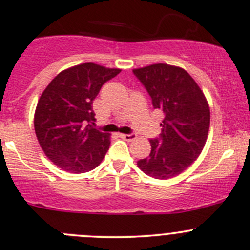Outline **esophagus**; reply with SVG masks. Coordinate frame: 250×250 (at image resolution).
I'll use <instances>...</instances> for the list:
<instances>
[{
    "mask_svg": "<svg viewBox=\"0 0 250 250\" xmlns=\"http://www.w3.org/2000/svg\"><path fill=\"white\" fill-rule=\"evenodd\" d=\"M119 136L122 137V139L125 140V141H134V140L136 139V135L134 134H120Z\"/></svg>",
    "mask_w": 250,
    "mask_h": 250,
    "instance_id": "esophagus-1",
    "label": "esophagus"
}]
</instances>
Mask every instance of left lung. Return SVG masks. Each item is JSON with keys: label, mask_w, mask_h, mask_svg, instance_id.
<instances>
[{"label": "left lung", "mask_w": 250, "mask_h": 250, "mask_svg": "<svg viewBox=\"0 0 250 250\" xmlns=\"http://www.w3.org/2000/svg\"><path fill=\"white\" fill-rule=\"evenodd\" d=\"M133 73L147 89L153 107L165 114L160 137L150 140V154L137 161V167L154 179H171L205 147L210 125L208 101L193 77L176 65L156 63Z\"/></svg>", "instance_id": "1"}]
</instances>
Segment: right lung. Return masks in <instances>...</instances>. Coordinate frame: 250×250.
I'll use <instances>...</instances> for the list:
<instances>
[{
    "mask_svg": "<svg viewBox=\"0 0 250 250\" xmlns=\"http://www.w3.org/2000/svg\"><path fill=\"white\" fill-rule=\"evenodd\" d=\"M121 73L95 63H82L51 80L37 102L34 127L42 150L62 170H93L108 151L110 134L91 125L93 101L105 82Z\"/></svg>",
    "mask_w": 250,
    "mask_h": 250,
    "instance_id": "obj_1",
    "label": "right lung"
}]
</instances>
